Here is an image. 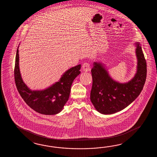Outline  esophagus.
<instances>
[{
	"mask_svg": "<svg viewBox=\"0 0 157 157\" xmlns=\"http://www.w3.org/2000/svg\"><path fill=\"white\" fill-rule=\"evenodd\" d=\"M82 69L83 72H89L91 70L90 64L87 63H84L82 66Z\"/></svg>",
	"mask_w": 157,
	"mask_h": 157,
	"instance_id": "34e87169",
	"label": "esophagus"
}]
</instances>
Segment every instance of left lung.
<instances>
[{"instance_id":"obj_1","label":"left lung","mask_w":157,"mask_h":157,"mask_svg":"<svg viewBox=\"0 0 157 157\" xmlns=\"http://www.w3.org/2000/svg\"><path fill=\"white\" fill-rule=\"evenodd\" d=\"M135 45L136 73L127 82L116 81L109 76L103 63L94 62L90 100L100 113L111 114L124 109L136 99L143 90L147 77V62L140 43L137 42Z\"/></svg>"}]
</instances>
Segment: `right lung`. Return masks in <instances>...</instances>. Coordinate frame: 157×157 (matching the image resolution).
<instances>
[{"label": "right lung", "mask_w": 157, "mask_h": 157, "mask_svg": "<svg viewBox=\"0 0 157 157\" xmlns=\"http://www.w3.org/2000/svg\"><path fill=\"white\" fill-rule=\"evenodd\" d=\"M81 64L66 71L59 81L42 90H31L24 83L19 67L18 47L17 49L14 80L17 90L26 103L39 113L54 115L61 112L68 100L71 87L74 80L80 74Z\"/></svg>", "instance_id": "1"}]
</instances>
